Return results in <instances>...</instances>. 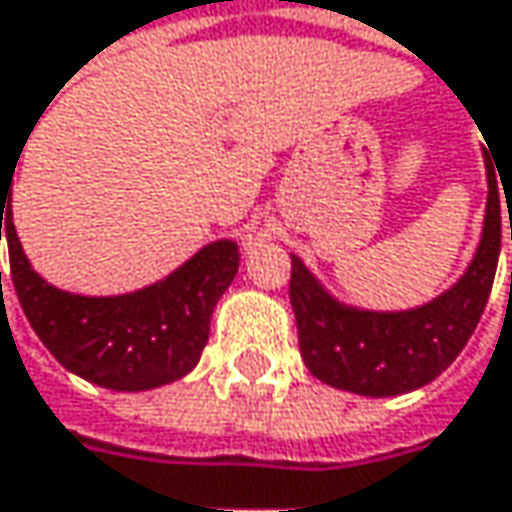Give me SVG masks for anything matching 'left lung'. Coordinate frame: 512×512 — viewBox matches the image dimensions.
<instances>
[{"mask_svg":"<svg viewBox=\"0 0 512 512\" xmlns=\"http://www.w3.org/2000/svg\"><path fill=\"white\" fill-rule=\"evenodd\" d=\"M487 158V155H484ZM487 213L478 252L466 272L428 304L410 310H363L337 302L293 257L290 304L299 349L313 378L357 395L387 398L431 384L469 343L495 281L501 252V193L487 158ZM507 199V193H504ZM512 240V216H510Z\"/></svg>","mask_w":512,"mask_h":512,"instance_id":"1","label":"left lung"}]
</instances>
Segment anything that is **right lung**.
I'll return each mask as SVG.
<instances>
[{"instance_id": "1", "label": "right lung", "mask_w": 512, "mask_h": 512, "mask_svg": "<svg viewBox=\"0 0 512 512\" xmlns=\"http://www.w3.org/2000/svg\"><path fill=\"white\" fill-rule=\"evenodd\" d=\"M14 169L0 178V240H8L11 281L43 346L72 375L117 393L155 390L184 378L208 346L210 313L237 275V243H208L163 281L134 293H67L43 281L20 246L11 213Z\"/></svg>"}]
</instances>
